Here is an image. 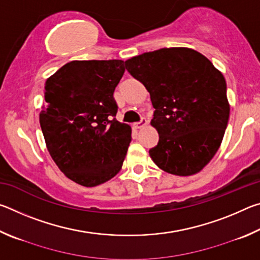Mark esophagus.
<instances>
[{
  "label": "esophagus",
  "instance_id": "esophagus-1",
  "mask_svg": "<svg viewBox=\"0 0 260 260\" xmlns=\"http://www.w3.org/2000/svg\"><path fill=\"white\" fill-rule=\"evenodd\" d=\"M148 124V120L146 119V118H141V120L139 121V122H134V127H135V128H142V127H144V126H146Z\"/></svg>",
  "mask_w": 260,
  "mask_h": 260
}]
</instances>
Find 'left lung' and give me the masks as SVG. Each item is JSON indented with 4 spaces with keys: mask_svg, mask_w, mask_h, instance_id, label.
I'll list each match as a JSON object with an SVG mask.
<instances>
[{
    "mask_svg": "<svg viewBox=\"0 0 260 260\" xmlns=\"http://www.w3.org/2000/svg\"><path fill=\"white\" fill-rule=\"evenodd\" d=\"M126 70L143 83L155 108L151 126L159 135L149 150L167 173H199L221 144L230 119L222 73L201 52L162 48L125 61Z\"/></svg>",
    "mask_w": 260,
    "mask_h": 260,
    "instance_id": "left-lung-1",
    "label": "left lung"
}]
</instances>
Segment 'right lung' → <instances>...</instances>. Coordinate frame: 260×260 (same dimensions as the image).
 <instances>
[{
  "label": "right lung",
  "mask_w": 260,
  "mask_h": 260,
  "mask_svg": "<svg viewBox=\"0 0 260 260\" xmlns=\"http://www.w3.org/2000/svg\"><path fill=\"white\" fill-rule=\"evenodd\" d=\"M124 60H72L47 79L40 126L47 149L67 177L85 187L119 172L131 126L118 121L113 91Z\"/></svg>",
  "instance_id": "obj_1"
}]
</instances>
